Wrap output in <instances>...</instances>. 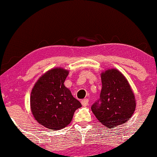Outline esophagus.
Instances as JSON below:
<instances>
[{
  "mask_svg": "<svg viewBox=\"0 0 157 157\" xmlns=\"http://www.w3.org/2000/svg\"><path fill=\"white\" fill-rule=\"evenodd\" d=\"M81 104L83 106H86L88 104H89V99L86 98V99H83L81 101Z\"/></svg>",
  "mask_w": 157,
  "mask_h": 157,
  "instance_id": "34e87169",
  "label": "esophagus"
}]
</instances>
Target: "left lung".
<instances>
[{
  "mask_svg": "<svg viewBox=\"0 0 157 157\" xmlns=\"http://www.w3.org/2000/svg\"><path fill=\"white\" fill-rule=\"evenodd\" d=\"M101 75L100 100L92 105V111L101 124L112 129L130 120L136 102L131 86L121 72L110 68Z\"/></svg>",
  "mask_w": 157,
  "mask_h": 157,
  "instance_id": "1",
  "label": "left lung"
}]
</instances>
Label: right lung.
<instances>
[{
	"instance_id": "1",
	"label": "right lung",
	"mask_w": 157,
	"mask_h": 157,
	"mask_svg": "<svg viewBox=\"0 0 157 157\" xmlns=\"http://www.w3.org/2000/svg\"><path fill=\"white\" fill-rule=\"evenodd\" d=\"M68 70L54 68L41 76L31 91L30 109L38 123L58 130L71 121L75 110L81 104L65 86Z\"/></svg>"
}]
</instances>
